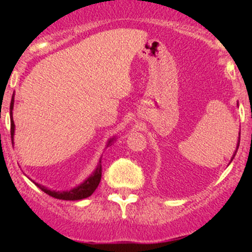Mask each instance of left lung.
Here are the masks:
<instances>
[{"label":"left lung","instance_id":"1","mask_svg":"<svg viewBox=\"0 0 252 252\" xmlns=\"http://www.w3.org/2000/svg\"><path fill=\"white\" fill-rule=\"evenodd\" d=\"M239 141H241V132H239V136H238V142H237V148H236V150H235V153H233L232 158H231V161L233 160V158H235V156H236V153H237V150H238V147H239ZM231 161H230V162H231Z\"/></svg>","mask_w":252,"mask_h":252}]
</instances>
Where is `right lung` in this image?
I'll return each mask as SVG.
<instances>
[{"label": "right lung", "mask_w": 252, "mask_h": 252, "mask_svg": "<svg viewBox=\"0 0 252 252\" xmlns=\"http://www.w3.org/2000/svg\"><path fill=\"white\" fill-rule=\"evenodd\" d=\"M13 109H14V94L11 97V102H10V135H11V143L14 144V134H15V124H14V120H13ZM116 140V137L110 138L106 143V147H109L114 141ZM100 179H102V158H99L98 161V164L96 167V169L92 172V174L89 176L88 179H85L82 184L78 185V186L73 187V189H68V190H52L47 187L42 186V185L34 184L39 187L42 192H45L46 194L53 196L56 199H60V200H82V199L88 198L92 194V193L96 190V189L99 185Z\"/></svg>", "instance_id": "obj_1"}]
</instances>
